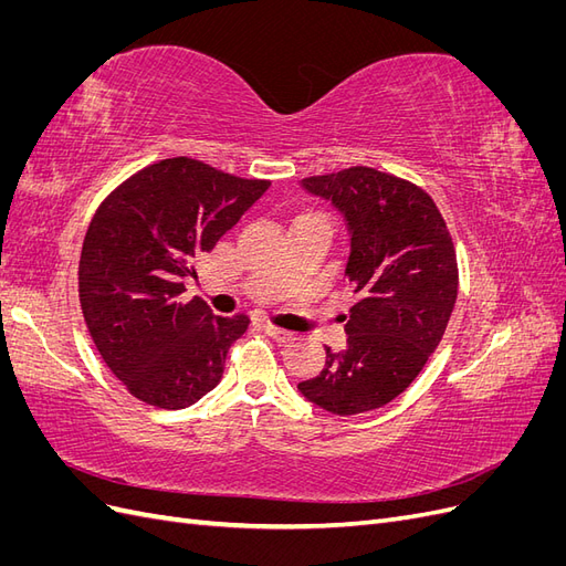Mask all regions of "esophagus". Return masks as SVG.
I'll use <instances>...</instances> for the list:
<instances>
[{
    "instance_id": "1",
    "label": "esophagus",
    "mask_w": 566,
    "mask_h": 566,
    "mask_svg": "<svg viewBox=\"0 0 566 566\" xmlns=\"http://www.w3.org/2000/svg\"><path fill=\"white\" fill-rule=\"evenodd\" d=\"M262 331H264L271 339L281 342V345H285V342L293 339V333H287V331H283V328H276V325H271V323H264Z\"/></svg>"
}]
</instances>
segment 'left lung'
<instances>
[{
    "mask_svg": "<svg viewBox=\"0 0 566 566\" xmlns=\"http://www.w3.org/2000/svg\"><path fill=\"white\" fill-rule=\"evenodd\" d=\"M302 186L347 221L345 276L358 302L347 347H325V368L297 389L328 413H366L397 399L441 342L458 297L455 248L434 200L406 179L349 167Z\"/></svg>",
    "mask_w": 566,
    "mask_h": 566,
    "instance_id": "1",
    "label": "left lung"
}]
</instances>
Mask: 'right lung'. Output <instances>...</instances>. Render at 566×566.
Instances as JSON below:
<instances>
[{"instance_id":"add662e5","label":"right lung","mask_w":566,"mask_h":566,"mask_svg":"<svg viewBox=\"0 0 566 566\" xmlns=\"http://www.w3.org/2000/svg\"><path fill=\"white\" fill-rule=\"evenodd\" d=\"M271 181L241 179L191 158L144 167L101 202L80 254L90 335L132 397L177 410L214 389L248 316L181 302L184 281Z\"/></svg>"}]
</instances>
